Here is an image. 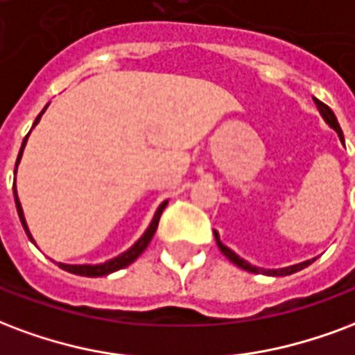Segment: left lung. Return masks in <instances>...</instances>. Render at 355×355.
I'll return each instance as SVG.
<instances>
[{"label": "left lung", "mask_w": 355, "mask_h": 355, "mask_svg": "<svg viewBox=\"0 0 355 355\" xmlns=\"http://www.w3.org/2000/svg\"><path fill=\"white\" fill-rule=\"evenodd\" d=\"M314 103H316L318 111H320V114H322V118H324L325 122L329 124V128H333V130L337 131L338 133V139L345 143V137H343V131H340V125H338L337 122V116H335V112L327 107L325 103H322L320 99H314ZM214 239H216V244L218 248L222 250V254H224L225 258L230 259V261H233V263L237 265V267H241V269H244V271L248 272H263V275H269V277H286V275H293V272L301 271V269H304V267H309V265L314 261V259H306V261H303V263H297V265H290V267H284V269H259V267H254V265H250L248 261H244L243 258H239L237 254L233 250H230L225 244H222V241H220V237H218V233L214 231Z\"/></svg>", "instance_id": "1"}]
</instances>
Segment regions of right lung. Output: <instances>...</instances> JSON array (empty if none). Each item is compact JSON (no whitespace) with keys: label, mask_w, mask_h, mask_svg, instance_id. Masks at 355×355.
I'll use <instances>...</instances> for the list:
<instances>
[{"label":"right lung","mask_w":355,"mask_h":355,"mask_svg":"<svg viewBox=\"0 0 355 355\" xmlns=\"http://www.w3.org/2000/svg\"><path fill=\"white\" fill-rule=\"evenodd\" d=\"M49 107V105H46ZM46 107H44L43 111L39 112V116L35 118V122H33V128L37 125V122L41 120V116H43V112L46 111ZM30 135V133H28ZM28 135L24 137L22 141V146H20V152H18V157H17V165H15V175H17V167L18 164H20V157H22V152H24V146H26V141H28ZM12 191H15V203H17V211H18V216H20V222H22L24 225V231H26V235L30 237L31 243H35L33 241V237H31L30 230H28V224H26V218H24V211H22V205H20V199H18V193H17V186H12ZM167 207V201H164V203L157 207L156 214H154V218H152L150 225L146 227V231H144L143 235H141V239H139L137 243L133 244L131 248H128L125 252H122L120 256H116V258L109 259V261H105V263H97V265H67V263H58L64 271L67 272H73V275H80V277H105V275H111V272L118 271V269H124V267H128V265H131L135 259L141 256L144 252V248L150 244L152 237H154V233H156L157 230V224H159V216H162V212H164V209Z\"/></svg>","instance_id":"obj_1"}]
</instances>
